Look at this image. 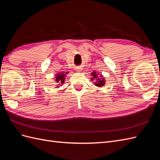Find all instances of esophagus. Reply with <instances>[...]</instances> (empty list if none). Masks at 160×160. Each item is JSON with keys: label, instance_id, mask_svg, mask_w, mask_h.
<instances>
[{"label": "esophagus", "instance_id": "obj_1", "mask_svg": "<svg viewBox=\"0 0 160 160\" xmlns=\"http://www.w3.org/2000/svg\"><path fill=\"white\" fill-rule=\"evenodd\" d=\"M75 69L77 70V71H78V72H79V71H82V68L81 67H77L76 68H75Z\"/></svg>", "mask_w": 160, "mask_h": 160}]
</instances>
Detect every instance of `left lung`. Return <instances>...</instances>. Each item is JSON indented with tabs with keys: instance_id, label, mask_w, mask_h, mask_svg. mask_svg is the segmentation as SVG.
Here are the masks:
<instances>
[{
	"instance_id": "left-lung-1",
	"label": "left lung",
	"mask_w": 160,
	"mask_h": 160,
	"mask_svg": "<svg viewBox=\"0 0 160 160\" xmlns=\"http://www.w3.org/2000/svg\"><path fill=\"white\" fill-rule=\"evenodd\" d=\"M92 75H93V78H92V80H93V79L98 78V74H96L95 72H92ZM104 83H105L104 80H101V79H98V82H97V83H95V85L97 86H98V87H101L105 84Z\"/></svg>"
}]
</instances>
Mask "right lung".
Listing matches in <instances>:
<instances>
[{
    "label": "right lung",
    "mask_w": 160,
    "mask_h": 160,
    "mask_svg": "<svg viewBox=\"0 0 160 160\" xmlns=\"http://www.w3.org/2000/svg\"><path fill=\"white\" fill-rule=\"evenodd\" d=\"M65 76V75L64 73H61L57 75V76H56V81H59V82H57V83H63L64 82V77Z\"/></svg>",
    "instance_id": "obj_1"
}]
</instances>
